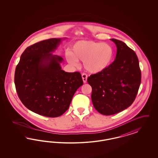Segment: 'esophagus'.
Instances as JSON below:
<instances>
[{
	"instance_id": "1",
	"label": "esophagus",
	"mask_w": 158,
	"mask_h": 158,
	"mask_svg": "<svg viewBox=\"0 0 158 158\" xmlns=\"http://www.w3.org/2000/svg\"><path fill=\"white\" fill-rule=\"evenodd\" d=\"M82 77L83 81V83H86L87 82V77H88V76L86 74V73H83L82 75Z\"/></svg>"
}]
</instances>
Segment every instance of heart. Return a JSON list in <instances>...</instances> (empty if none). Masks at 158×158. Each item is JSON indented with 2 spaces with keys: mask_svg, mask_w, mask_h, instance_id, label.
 <instances>
[{
  "mask_svg": "<svg viewBox=\"0 0 158 158\" xmlns=\"http://www.w3.org/2000/svg\"><path fill=\"white\" fill-rule=\"evenodd\" d=\"M114 51L109 44L94 41H79L72 48L66 58L72 66L78 65V60L83 61L84 68L92 73L105 70L113 60Z\"/></svg>",
  "mask_w": 158,
  "mask_h": 158,
  "instance_id": "obj_1",
  "label": "heart"
}]
</instances>
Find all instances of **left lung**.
I'll list each match as a JSON object with an SVG mask.
<instances>
[{
  "instance_id": "8db88e82",
  "label": "left lung",
  "mask_w": 158,
  "mask_h": 158,
  "mask_svg": "<svg viewBox=\"0 0 158 158\" xmlns=\"http://www.w3.org/2000/svg\"><path fill=\"white\" fill-rule=\"evenodd\" d=\"M117 47L114 61L103 71L91 75V99L99 113L110 115L133 104L141 82V71L135 52L124 42L110 39Z\"/></svg>"
}]
</instances>
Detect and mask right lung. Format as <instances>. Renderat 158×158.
Wrapping results in <instances>:
<instances>
[{
  "label": "right lung",
  "instance_id": "add662e5",
  "mask_svg": "<svg viewBox=\"0 0 158 158\" xmlns=\"http://www.w3.org/2000/svg\"><path fill=\"white\" fill-rule=\"evenodd\" d=\"M63 39L50 38L27 47L15 69L16 90L23 104L48 117L65 113L83 83L79 72L63 70L60 63L63 59L52 54Z\"/></svg>",
  "mask_w": 158,
  "mask_h": 158
}]
</instances>
